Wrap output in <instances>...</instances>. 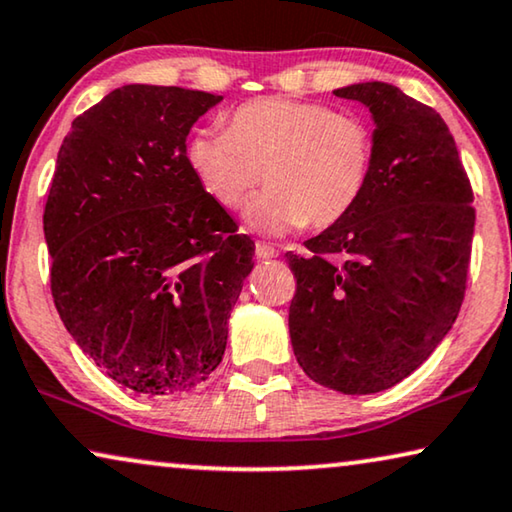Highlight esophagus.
<instances>
[{
    "label": "esophagus",
    "instance_id": "34e87169",
    "mask_svg": "<svg viewBox=\"0 0 512 512\" xmlns=\"http://www.w3.org/2000/svg\"><path fill=\"white\" fill-rule=\"evenodd\" d=\"M279 251L272 247L268 242H256V258H261V261H268V258H277Z\"/></svg>",
    "mask_w": 512,
    "mask_h": 512
}]
</instances>
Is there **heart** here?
<instances>
[{
    "instance_id": "heart-1",
    "label": "heart",
    "mask_w": 512,
    "mask_h": 512,
    "mask_svg": "<svg viewBox=\"0 0 512 512\" xmlns=\"http://www.w3.org/2000/svg\"><path fill=\"white\" fill-rule=\"evenodd\" d=\"M184 159L198 184L238 210L265 175L268 189L244 212L258 233L328 228L353 212L374 166V133L358 115L323 103L256 99L228 117V129H196Z\"/></svg>"
}]
</instances>
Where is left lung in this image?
Masks as SVG:
<instances>
[{
    "mask_svg": "<svg viewBox=\"0 0 512 512\" xmlns=\"http://www.w3.org/2000/svg\"><path fill=\"white\" fill-rule=\"evenodd\" d=\"M335 94L372 113V177L348 217L286 254L298 279L288 330L311 381L372 395L416 372L453 328L476 210L434 108L379 80Z\"/></svg>",
    "mask_w": 512,
    "mask_h": 512,
    "instance_id": "obj_1",
    "label": "left lung"
}]
</instances>
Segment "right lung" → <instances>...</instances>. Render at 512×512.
<instances>
[{
  "mask_svg": "<svg viewBox=\"0 0 512 512\" xmlns=\"http://www.w3.org/2000/svg\"><path fill=\"white\" fill-rule=\"evenodd\" d=\"M224 99L124 85L78 115L43 212L59 318L115 383L194 390L224 358L254 242L184 159L198 117Z\"/></svg>",
  "mask_w": 512,
  "mask_h": 512,
  "instance_id": "obj_1",
  "label": "right lung"
}]
</instances>
